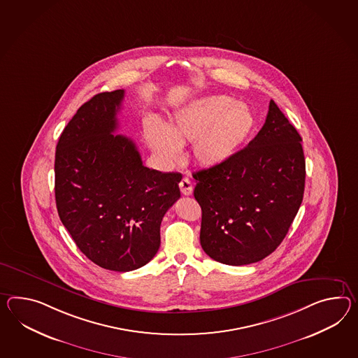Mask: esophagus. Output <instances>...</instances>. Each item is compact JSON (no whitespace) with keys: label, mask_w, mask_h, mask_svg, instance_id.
Masks as SVG:
<instances>
[{"label":"esophagus","mask_w":358,"mask_h":358,"mask_svg":"<svg viewBox=\"0 0 358 358\" xmlns=\"http://www.w3.org/2000/svg\"><path fill=\"white\" fill-rule=\"evenodd\" d=\"M180 189H181V192H182L183 195H186V196L192 195V181H190L187 177H183L182 180H181V182H180Z\"/></svg>","instance_id":"1"}]
</instances>
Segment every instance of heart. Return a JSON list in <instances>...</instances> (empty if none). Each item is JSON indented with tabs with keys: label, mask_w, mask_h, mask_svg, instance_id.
<instances>
[{
	"label": "heart",
	"mask_w": 358,
	"mask_h": 358,
	"mask_svg": "<svg viewBox=\"0 0 358 358\" xmlns=\"http://www.w3.org/2000/svg\"><path fill=\"white\" fill-rule=\"evenodd\" d=\"M256 127L252 110L229 96H201L176 113L169 127L157 119L143 122L148 148L163 163L181 157L182 143L192 142V154L204 166H220L236 155Z\"/></svg>",
	"instance_id": "heart-1"
}]
</instances>
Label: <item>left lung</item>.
Instances as JSON below:
<instances>
[{
	"instance_id": "obj_1",
	"label": "left lung",
	"mask_w": 358,
	"mask_h": 358,
	"mask_svg": "<svg viewBox=\"0 0 358 358\" xmlns=\"http://www.w3.org/2000/svg\"><path fill=\"white\" fill-rule=\"evenodd\" d=\"M301 141L271 99L266 120L248 146L220 166L192 173L201 248L210 259L247 265L282 243L304 195Z\"/></svg>"
}]
</instances>
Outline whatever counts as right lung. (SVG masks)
Listing matches in <instances>:
<instances>
[{
	"label": "right lung",
	"instance_id": "add662e5",
	"mask_svg": "<svg viewBox=\"0 0 358 358\" xmlns=\"http://www.w3.org/2000/svg\"><path fill=\"white\" fill-rule=\"evenodd\" d=\"M124 90L99 93L73 115L55 151V203L80 251L98 266L131 271L160 247V224L181 196V173L142 164L136 143L115 136Z\"/></svg>",
	"mask_w": 358,
	"mask_h": 358
}]
</instances>
